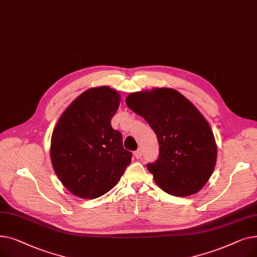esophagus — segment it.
<instances>
[{
  "instance_id": "1",
  "label": "esophagus",
  "mask_w": 257,
  "mask_h": 257,
  "mask_svg": "<svg viewBox=\"0 0 257 257\" xmlns=\"http://www.w3.org/2000/svg\"><path fill=\"white\" fill-rule=\"evenodd\" d=\"M142 155H143V152L141 149H138L137 151H134V156H136V158L140 159V158H142Z\"/></svg>"
}]
</instances>
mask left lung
I'll use <instances>...</instances> for the list:
<instances>
[{
  "label": "left lung",
  "mask_w": 257,
  "mask_h": 257,
  "mask_svg": "<svg viewBox=\"0 0 257 257\" xmlns=\"http://www.w3.org/2000/svg\"><path fill=\"white\" fill-rule=\"evenodd\" d=\"M126 104L148 121L157 137L158 158L147 165L156 184L174 196L198 193L217 161V145L204 116L171 88L130 93Z\"/></svg>",
  "instance_id": "obj_1"
}]
</instances>
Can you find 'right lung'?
I'll return each mask as SVG.
<instances>
[{"instance_id": "obj_1", "label": "right lung", "mask_w": 257, "mask_h": 257, "mask_svg": "<svg viewBox=\"0 0 257 257\" xmlns=\"http://www.w3.org/2000/svg\"><path fill=\"white\" fill-rule=\"evenodd\" d=\"M118 105L119 94L110 87L89 88L66 108L53 131L54 171L77 197L109 192L131 163L120 132L111 127Z\"/></svg>"}]
</instances>
